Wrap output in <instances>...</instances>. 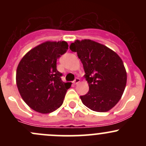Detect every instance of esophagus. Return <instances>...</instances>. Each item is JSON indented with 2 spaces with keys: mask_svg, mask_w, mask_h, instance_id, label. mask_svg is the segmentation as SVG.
I'll list each match as a JSON object with an SVG mask.
<instances>
[{
  "mask_svg": "<svg viewBox=\"0 0 146 146\" xmlns=\"http://www.w3.org/2000/svg\"><path fill=\"white\" fill-rule=\"evenodd\" d=\"M78 82H80V79H79L78 78H76L74 80H73V83L74 84V85H77V84L78 83Z\"/></svg>",
  "mask_w": 146,
  "mask_h": 146,
  "instance_id": "1",
  "label": "esophagus"
}]
</instances>
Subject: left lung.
<instances>
[{"label": "left lung", "mask_w": 146, "mask_h": 146, "mask_svg": "<svg viewBox=\"0 0 146 146\" xmlns=\"http://www.w3.org/2000/svg\"><path fill=\"white\" fill-rule=\"evenodd\" d=\"M70 49L77 52L89 85L88 93L80 96L82 102L98 112L111 110L121 98L127 80L121 58L106 46L90 39L76 40Z\"/></svg>", "instance_id": "8db88e82"}]
</instances>
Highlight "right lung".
Returning a JSON list of instances; mask_svg holds the SVG:
<instances>
[{
	"label": "right lung",
	"mask_w": 146,
	"mask_h": 146,
	"mask_svg": "<svg viewBox=\"0 0 146 146\" xmlns=\"http://www.w3.org/2000/svg\"><path fill=\"white\" fill-rule=\"evenodd\" d=\"M68 48L65 41L46 42L28 51L19 63L16 83L25 102L42 114L62 105L71 83L62 81L56 61Z\"/></svg>",
	"instance_id": "right-lung-1"
}]
</instances>
